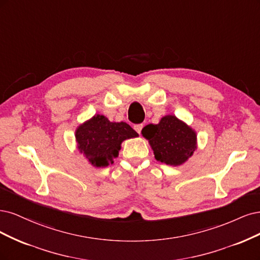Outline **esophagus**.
Instances as JSON below:
<instances>
[{"mask_svg": "<svg viewBox=\"0 0 260 260\" xmlns=\"http://www.w3.org/2000/svg\"><path fill=\"white\" fill-rule=\"evenodd\" d=\"M142 127H144V125H142V124H137V125H135V126H134V129H135V131L139 134V135H140Z\"/></svg>", "mask_w": 260, "mask_h": 260, "instance_id": "1", "label": "esophagus"}]
</instances>
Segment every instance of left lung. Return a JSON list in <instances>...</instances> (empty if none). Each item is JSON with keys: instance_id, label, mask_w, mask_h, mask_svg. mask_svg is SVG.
Masks as SVG:
<instances>
[{"instance_id": "8db88e82", "label": "left lung", "mask_w": 260, "mask_h": 260, "mask_svg": "<svg viewBox=\"0 0 260 260\" xmlns=\"http://www.w3.org/2000/svg\"><path fill=\"white\" fill-rule=\"evenodd\" d=\"M155 160L171 166L186 163L198 148L197 132L174 114L164 115L157 124H148L141 131Z\"/></svg>"}]
</instances>
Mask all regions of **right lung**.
Returning <instances> with one entry per match:
<instances>
[{
  "label": "right lung",
  "instance_id": "1",
  "mask_svg": "<svg viewBox=\"0 0 260 260\" xmlns=\"http://www.w3.org/2000/svg\"><path fill=\"white\" fill-rule=\"evenodd\" d=\"M77 148L86 161L97 169L113 163L119 156L124 140L136 138L138 134L125 122H111L103 114H95L75 129Z\"/></svg>",
  "mask_w": 260,
  "mask_h": 260
}]
</instances>
